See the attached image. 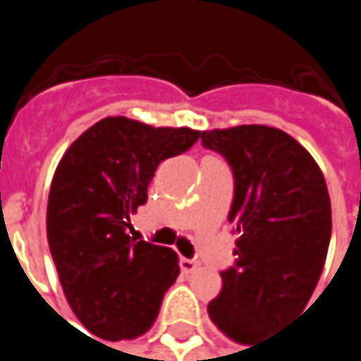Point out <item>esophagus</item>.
I'll list each match as a JSON object with an SVG mask.
<instances>
[{"instance_id":"esophagus-1","label":"esophagus","mask_w":361,"mask_h":361,"mask_svg":"<svg viewBox=\"0 0 361 361\" xmlns=\"http://www.w3.org/2000/svg\"><path fill=\"white\" fill-rule=\"evenodd\" d=\"M180 267L183 274H192V271H196V269H198V263H196L194 259H185V257H181Z\"/></svg>"}]
</instances>
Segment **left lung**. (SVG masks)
Wrapping results in <instances>:
<instances>
[{
	"label": "left lung",
	"instance_id": "left-lung-1",
	"mask_svg": "<svg viewBox=\"0 0 361 361\" xmlns=\"http://www.w3.org/2000/svg\"><path fill=\"white\" fill-rule=\"evenodd\" d=\"M234 173L236 263L209 303L211 322L228 338L255 345L310 303L332 232L330 196L314 157L288 133L267 125L200 131Z\"/></svg>",
	"mask_w": 361,
	"mask_h": 361
}]
</instances>
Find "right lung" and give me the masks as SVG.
Instances as JSON below:
<instances>
[{"mask_svg":"<svg viewBox=\"0 0 361 361\" xmlns=\"http://www.w3.org/2000/svg\"><path fill=\"white\" fill-rule=\"evenodd\" d=\"M200 131L106 116L60 159L47 198V243L64 297L104 341L148 332L180 276L176 251L131 238V215L148 200L157 167Z\"/></svg>","mask_w":361,"mask_h":361,"instance_id":"right-lung-1","label":"right lung"}]
</instances>
